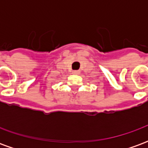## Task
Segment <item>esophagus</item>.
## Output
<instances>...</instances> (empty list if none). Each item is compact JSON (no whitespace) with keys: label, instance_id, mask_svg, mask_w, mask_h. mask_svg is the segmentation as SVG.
<instances>
[{"label":"esophagus","instance_id":"esophagus-1","mask_svg":"<svg viewBox=\"0 0 148 148\" xmlns=\"http://www.w3.org/2000/svg\"><path fill=\"white\" fill-rule=\"evenodd\" d=\"M72 73L74 74H80V71H72Z\"/></svg>","mask_w":148,"mask_h":148}]
</instances>
